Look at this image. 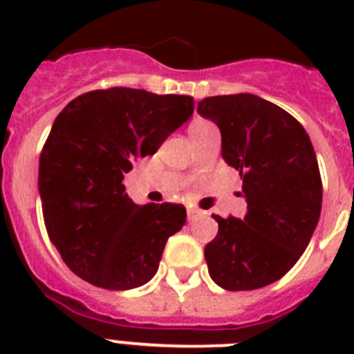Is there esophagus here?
Masks as SVG:
<instances>
[{"instance_id": "obj_1", "label": "esophagus", "mask_w": 354, "mask_h": 354, "mask_svg": "<svg viewBox=\"0 0 354 354\" xmlns=\"http://www.w3.org/2000/svg\"><path fill=\"white\" fill-rule=\"evenodd\" d=\"M202 215H204V213H202L200 209H194V207H189V209H187V221L189 222L196 221V218H198V216H202Z\"/></svg>"}]
</instances>
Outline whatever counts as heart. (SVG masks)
I'll return each instance as SVG.
<instances>
[{"instance_id":"heart-1","label":"heart","mask_w":354,"mask_h":354,"mask_svg":"<svg viewBox=\"0 0 354 354\" xmlns=\"http://www.w3.org/2000/svg\"><path fill=\"white\" fill-rule=\"evenodd\" d=\"M211 128H215L213 122L205 121V119H194V121L189 124V136L194 138V136H198V133L207 132V130H211Z\"/></svg>"}]
</instances>
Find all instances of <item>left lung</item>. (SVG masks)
Returning a JSON list of instances; mask_svg holds the SVG:
<instances>
[{
    "label": "left lung",
    "instance_id": "obj_1",
    "mask_svg": "<svg viewBox=\"0 0 354 354\" xmlns=\"http://www.w3.org/2000/svg\"><path fill=\"white\" fill-rule=\"evenodd\" d=\"M198 113L215 122L222 158L239 171L244 218L213 215L205 246L211 279L226 290H255L281 279L301 257L322 213V176L305 128L252 93L207 97Z\"/></svg>",
    "mask_w": 354,
    "mask_h": 354
}]
</instances>
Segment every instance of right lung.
<instances>
[{
  "label": "right lung",
  "mask_w": 354,
  "mask_h": 354,
  "mask_svg": "<svg viewBox=\"0 0 354 354\" xmlns=\"http://www.w3.org/2000/svg\"><path fill=\"white\" fill-rule=\"evenodd\" d=\"M193 112L189 95L110 88L88 91L58 113L40 154L38 191L49 239L73 274L106 290L154 277L187 211L133 204L122 178Z\"/></svg>",
  "instance_id": "add662e5"
}]
</instances>
